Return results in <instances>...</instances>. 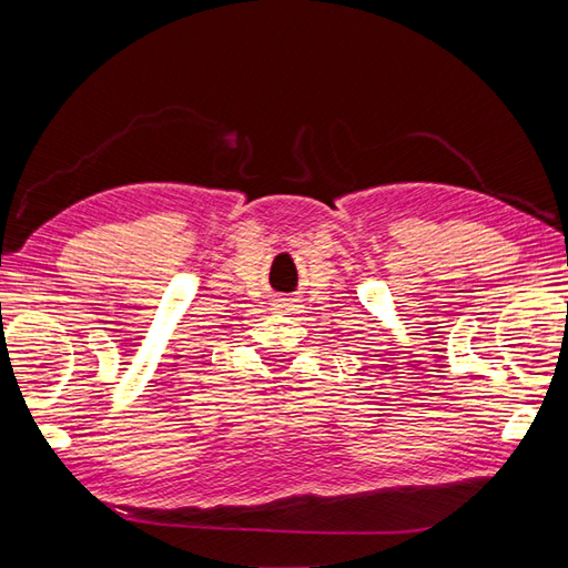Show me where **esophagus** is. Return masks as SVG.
<instances>
[{"instance_id": "34e87169", "label": "esophagus", "mask_w": 568, "mask_h": 568, "mask_svg": "<svg viewBox=\"0 0 568 568\" xmlns=\"http://www.w3.org/2000/svg\"><path fill=\"white\" fill-rule=\"evenodd\" d=\"M291 305L293 300H281V303H277V310H291Z\"/></svg>"}]
</instances>
